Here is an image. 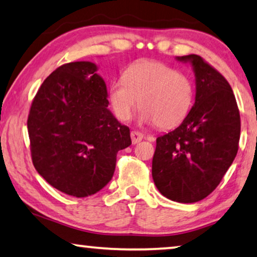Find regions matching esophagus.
Instances as JSON below:
<instances>
[{
    "label": "esophagus",
    "mask_w": 257,
    "mask_h": 257,
    "mask_svg": "<svg viewBox=\"0 0 257 257\" xmlns=\"http://www.w3.org/2000/svg\"><path fill=\"white\" fill-rule=\"evenodd\" d=\"M130 136H132V141L134 144L139 143V142H141L142 140H143V134L140 133V132H132V134H130Z\"/></svg>",
    "instance_id": "34e87169"
}]
</instances>
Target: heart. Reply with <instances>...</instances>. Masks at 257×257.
Masks as SVG:
<instances>
[{
  "mask_svg": "<svg viewBox=\"0 0 257 257\" xmlns=\"http://www.w3.org/2000/svg\"><path fill=\"white\" fill-rule=\"evenodd\" d=\"M142 108L140 120L156 122L162 129L181 123L193 106L194 86L188 76L165 63L141 61L125 69L122 80L109 87L108 100L115 116L128 121Z\"/></svg>",
  "mask_w": 257,
  "mask_h": 257,
  "instance_id": "obj_1",
  "label": "heart"
}]
</instances>
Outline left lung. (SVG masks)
Segmentation results:
<instances>
[{"label": "left lung", "mask_w": 257, "mask_h": 257, "mask_svg": "<svg viewBox=\"0 0 257 257\" xmlns=\"http://www.w3.org/2000/svg\"><path fill=\"white\" fill-rule=\"evenodd\" d=\"M193 67L195 102L174 130L157 139L152 178L164 196L195 203L211 194L234 160L240 114L232 87L201 56L175 57Z\"/></svg>", "instance_id": "1"}]
</instances>
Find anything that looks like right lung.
<instances>
[{"label": "right lung", "mask_w": 257, "mask_h": 257, "mask_svg": "<svg viewBox=\"0 0 257 257\" xmlns=\"http://www.w3.org/2000/svg\"><path fill=\"white\" fill-rule=\"evenodd\" d=\"M98 66L63 64L41 84L28 130L32 162L49 185L75 197L101 190L113 178L116 155L132 144L130 130L108 109Z\"/></svg>", "instance_id": "right-lung-1"}]
</instances>
